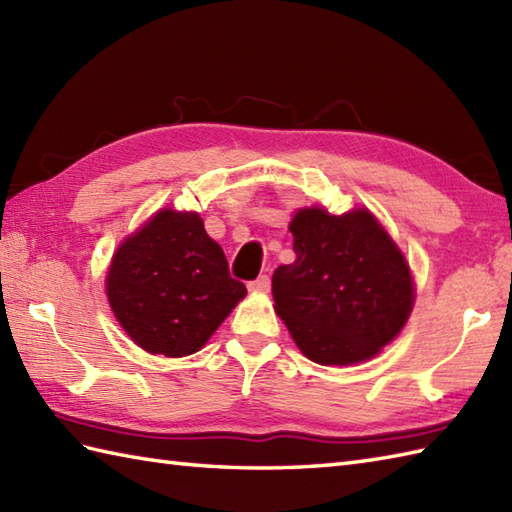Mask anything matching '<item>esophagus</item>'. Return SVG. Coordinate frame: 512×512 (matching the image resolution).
<instances>
[{
    "label": "esophagus",
    "instance_id": "esophagus-1",
    "mask_svg": "<svg viewBox=\"0 0 512 512\" xmlns=\"http://www.w3.org/2000/svg\"><path fill=\"white\" fill-rule=\"evenodd\" d=\"M248 290L250 292H268L270 290V277L268 275H259L257 279L248 281Z\"/></svg>",
    "mask_w": 512,
    "mask_h": 512
}]
</instances>
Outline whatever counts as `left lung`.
Returning <instances> with one entry per match:
<instances>
[{
	"instance_id": "1",
	"label": "left lung",
	"mask_w": 512,
	"mask_h": 512,
	"mask_svg": "<svg viewBox=\"0 0 512 512\" xmlns=\"http://www.w3.org/2000/svg\"><path fill=\"white\" fill-rule=\"evenodd\" d=\"M297 259L273 275L275 310L319 365H354L394 341L413 306L405 257L376 217L301 209L290 222Z\"/></svg>"
}]
</instances>
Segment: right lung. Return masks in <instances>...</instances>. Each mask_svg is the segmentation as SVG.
<instances>
[{"label": "right lung", "instance_id": "right-lung-1", "mask_svg": "<svg viewBox=\"0 0 512 512\" xmlns=\"http://www.w3.org/2000/svg\"><path fill=\"white\" fill-rule=\"evenodd\" d=\"M244 295L198 213H156L116 250L107 273L123 330L149 354L171 358L198 352Z\"/></svg>", "mask_w": 512, "mask_h": 512}]
</instances>
